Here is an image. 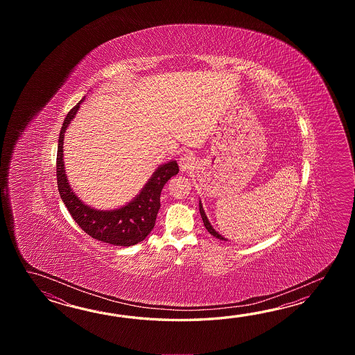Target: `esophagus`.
I'll return each mask as SVG.
<instances>
[{
	"mask_svg": "<svg viewBox=\"0 0 355 355\" xmlns=\"http://www.w3.org/2000/svg\"><path fill=\"white\" fill-rule=\"evenodd\" d=\"M179 166L181 171H190L196 167V157L190 153H184L179 159Z\"/></svg>",
	"mask_w": 355,
	"mask_h": 355,
	"instance_id": "1",
	"label": "esophagus"
}]
</instances>
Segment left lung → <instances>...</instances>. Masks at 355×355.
<instances>
[{"label": "left lung", "instance_id": "obj_1", "mask_svg": "<svg viewBox=\"0 0 355 355\" xmlns=\"http://www.w3.org/2000/svg\"><path fill=\"white\" fill-rule=\"evenodd\" d=\"M199 211H200V216H202V219H203V223L204 226H205V228L208 230V232L211 234V236H214V237H217V239H219V240H223V241H227L226 239L223 237V236H220V234L211 227V223H209V220H208V218H207V216H205V211H204L203 209V205H202V203L199 202Z\"/></svg>", "mask_w": 355, "mask_h": 355}]
</instances>
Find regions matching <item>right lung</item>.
I'll return each mask as SVG.
<instances>
[{"label":"right lung","mask_w":355,"mask_h":355,"mask_svg":"<svg viewBox=\"0 0 355 355\" xmlns=\"http://www.w3.org/2000/svg\"><path fill=\"white\" fill-rule=\"evenodd\" d=\"M83 100L68 112L62 124L57 151V184L63 203L76 223L98 241L114 246H132L144 241L155 227L159 213V196L167 181L179 173L176 161H170L153 173L142 191L130 202L114 211H96L83 204L69 188L63 164V138L68 124L75 118Z\"/></svg>","instance_id":"add662e5"}]
</instances>
